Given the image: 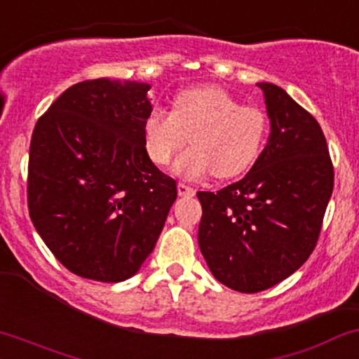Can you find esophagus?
<instances>
[{"label": "esophagus", "mask_w": 359, "mask_h": 359, "mask_svg": "<svg viewBox=\"0 0 359 359\" xmlns=\"http://www.w3.org/2000/svg\"><path fill=\"white\" fill-rule=\"evenodd\" d=\"M177 191H179V196H182V198H192V196L196 194V191L192 187L186 186V184H177Z\"/></svg>", "instance_id": "obj_1"}]
</instances>
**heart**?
Returning <instances> with one entry per match:
<instances>
[{
	"instance_id": "1",
	"label": "heart",
	"mask_w": 359,
	"mask_h": 359,
	"mask_svg": "<svg viewBox=\"0 0 359 359\" xmlns=\"http://www.w3.org/2000/svg\"><path fill=\"white\" fill-rule=\"evenodd\" d=\"M267 135L261 109L242 105L223 88L206 86L179 93L173 110L153 109L144 121V147L156 165H167L189 141L192 148L173 161L184 179H231L254 163Z\"/></svg>"
}]
</instances>
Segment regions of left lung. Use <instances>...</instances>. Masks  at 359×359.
<instances>
[{
  "instance_id": "obj_1",
  "label": "left lung",
  "mask_w": 359,
  "mask_h": 359,
  "mask_svg": "<svg viewBox=\"0 0 359 359\" xmlns=\"http://www.w3.org/2000/svg\"><path fill=\"white\" fill-rule=\"evenodd\" d=\"M271 133L250 172L218 192H198V242L208 267L228 288L257 293L281 283L317 245L334 168L312 114L281 86L257 83Z\"/></svg>"
}]
</instances>
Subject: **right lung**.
<instances>
[{"label":"right lung","mask_w":359,"mask_h":359,"mask_svg":"<svg viewBox=\"0 0 359 359\" xmlns=\"http://www.w3.org/2000/svg\"><path fill=\"white\" fill-rule=\"evenodd\" d=\"M148 83L110 78L69 86L30 141L29 212L66 269L121 283L155 249L177 184L149 160Z\"/></svg>","instance_id":"obj_1"}]
</instances>
